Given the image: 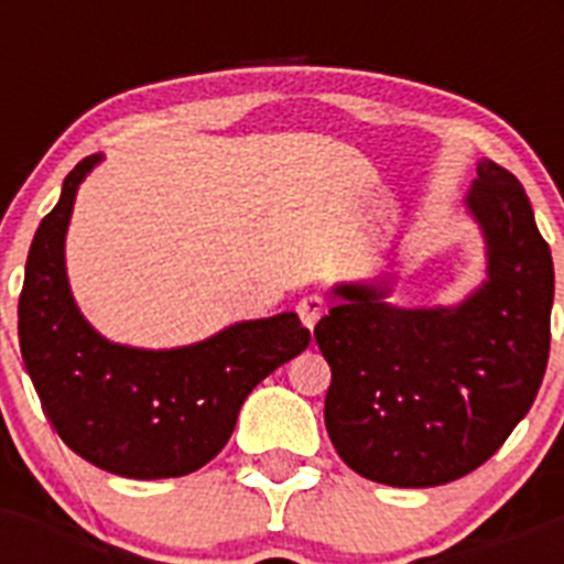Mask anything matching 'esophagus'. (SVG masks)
I'll list each match as a JSON object with an SVG mask.
<instances>
[{
    "label": "esophagus",
    "instance_id": "34e87169",
    "mask_svg": "<svg viewBox=\"0 0 564 564\" xmlns=\"http://www.w3.org/2000/svg\"><path fill=\"white\" fill-rule=\"evenodd\" d=\"M296 313H299V318H302V325H305L307 330H313L318 318H322V313H325V299L316 296V293H311V296H305V299H299Z\"/></svg>",
    "mask_w": 564,
    "mask_h": 564
}]
</instances>
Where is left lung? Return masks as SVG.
<instances>
[{"mask_svg": "<svg viewBox=\"0 0 564 564\" xmlns=\"http://www.w3.org/2000/svg\"><path fill=\"white\" fill-rule=\"evenodd\" d=\"M488 282L463 305L403 311L381 285L336 288L316 325L330 364L325 426L352 471L398 488L466 477L531 410L551 350L554 262L522 183L477 163L466 197Z\"/></svg>", "mask_w": 564, "mask_h": 564, "instance_id": "obj_1", "label": "left lung"}]
</instances>
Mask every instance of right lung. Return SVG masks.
<instances>
[{
  "label": "right lung",
  "mask_w": 564,
  "mask_h": 564,
  "mask_svg": "<svg viewBox=\"0 0 564 564\" xmlns=\"http://www.w3.org/2000/svg\"><path fill=\"white\" fill-rule=\"evenodd\" d=\"M101 161L64 177L39 226L19 296V347L44 415L69 449L132 480L183 477L228 443L248 392L311 344L296 313L242 322L177 350L107 341L69 296L64 234L76 188Z\"/></svg>",
  "instance_id": "add662e5"
}]
</instances>
